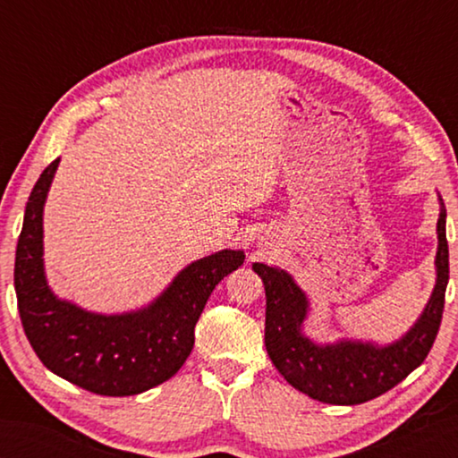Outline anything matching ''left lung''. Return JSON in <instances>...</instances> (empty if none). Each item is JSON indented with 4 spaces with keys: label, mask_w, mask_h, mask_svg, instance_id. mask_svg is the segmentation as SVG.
Listing matches in <instances>:
<instances>
[{
    "label": "left lung",
    "mask_w": 458,
    "mask_h": 458,
    "mask_svg": "<svg viewBox=\"0 0 458 458\" xmlns=\"http://www.w3.org/2000/svg\"><path fill=\"white\" fill-rule=\"evenodd\" d=\"M441 208L437 234V285L421 318L402 340L390 346L350 343L318 346L301 333L307 317V297L284 269L254 264L266 285V348L287 382L313 400L333 405H356L390 392L429 354L439 333L445 291L449 284V244Z\"/></svg>",
    "instance_id": "8db88e82"
}]
</instances>
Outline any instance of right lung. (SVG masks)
Instances as JSON below:
<instances>
[{
    "mask_svg": "<svg viewBox=\"0 0 458 458\" xmlns=\"http://www.w3.org/2000/svg\"><path fill=\"white\" fill-rule=\"evenodd\" d=\"M58 167L35 182L15 251L17 309L38 360L68 382L98 395H135L167 382L189 358L194 327L220 281L244 264V251L222 250L184 267L148 309L94 315L56 299L43 271V204Z\"/></svg>",
    "mask_w": 458,
    "mask_h": 458,
    "instance_id": "1",
    "label": "right lung"
}]
</instances>
